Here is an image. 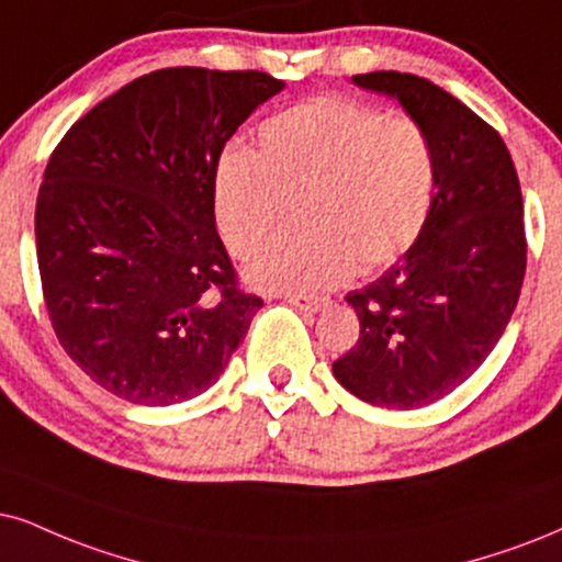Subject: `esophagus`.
Instances as JSON below:
<instances>
[{"label": "esophagus", "mask_w": 562, "mask_h": 562, "mask_svg": "<svg viewBox=\"0 0 562 562\" xmlns=\"http://www.w3.org/2000/svg\"><path fill=\"white\" fill-rule=\"evenodd\" d=\"M285 301L293 305V308L305 311V314H318V311L329 305L326 297H314V295H285Z\"/></svg>", "instance_id": "obj_1"}]
</instances>
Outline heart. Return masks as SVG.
<instances>
[{
    "instance_id": "b5f03b06",
    "label": "heart",
    "mask_w": 562,
    "mask_h": 562,
    "mask_svg": "<svg viewBox=\"0 0 562 562\" xmlns=\"http://www.w3.org/2000/svg\"><path fill=\"white\" fill-rule=\"evenodd\" d=\"M436 162L412 119H386L350 98H311L259 126V153L231 145L212 179L217 231L248 257L295 199V233L246 265L265 293H305L392 265L428 220Z\"/></svg>"
}]
</instances>
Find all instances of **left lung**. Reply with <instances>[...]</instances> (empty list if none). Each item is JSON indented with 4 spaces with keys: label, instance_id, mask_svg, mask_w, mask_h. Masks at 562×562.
<instances>
[{
    "label": "left lung",
    "instance_id": "8db88e82",
    "mask_svg": "<svg viewBox=\"0 0 562 562\" xmlns=\"http://www.w3.org/2000/svg\"><path fill=\"white\" fill-rule=\"evenodd\" d=\"M352 82L423 126L436 191L404 257L347 293L360 339L331 373L368 404L415 409L461 386L506 331L527 272L521 187L501 134L451 92L402 72Z\"/></svg>",
    "mask_w": 562,
    "mask_h": 562
}]
</instances>
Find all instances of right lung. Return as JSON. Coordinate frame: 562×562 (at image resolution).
Here are the masks:
<instances>
[{"label": "right lung", "mask_w": 562, "mask_h": 562, "mask_svg": "<svg viewBox=\"0 0 562 562\" xmlns=\"http://www.w3.org/2000/svg\"><path fill=\"white\" fill-rule=\"evenodd\" d=\"M285 82L202 67L137 77L85 113L35 202L44 301L64 350L119 400L207 392L261 297L238 290L212 179L240 124Z\"/></svg>", "instance_id": "add662e5"}]
</instances>
